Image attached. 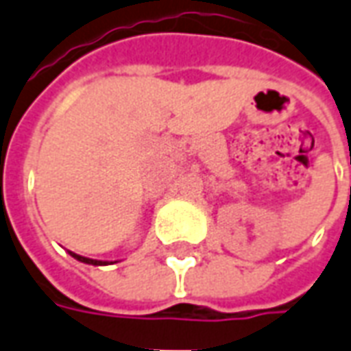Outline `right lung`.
I'll list each match as a JSON object with an SVG mask.
<instances>
[{
	"label": "right lung",
	"instance_id": "right-lung-1",
	"mask_svg": "<svg viewBox=\"0 0 351 351\" xmlns=\"http://www.w3.org/2000/svg\"><path fill=\"white\" fill-rule=\"evenodd\" d=\"M68 252L72 254L75 261L85 262V264H93V266H106V264H112V262H108V261H93V258H87V256H82V254H75V252L72 251H68Z\"/></svg>",
	"mask_w": 351,
	"mask_h": 351
}]
</instances>
